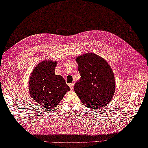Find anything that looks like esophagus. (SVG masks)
Returning <instances> with one entry per match:
<instances>
[{
    "label": "esophagus",
    "instance_id": "1",
    "mask_svg": "<svg viewBox=\"0 0 148 148\" xmlns=\"http://www.w3.org/2000/svg\"><path fill=\"white\" fill-rule=\"evenodd\" d=\"M69 86H70V89L71 90H73V88H74V84H73H73H70L69 85Z\"/></svg>",
    "mask_w": 148,
    "mask_h": 148
}]
</instances>
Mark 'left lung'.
Returning a JSON list of instances; mask_svg holds the SVG:
<instances>
[{"label": "left lung", "mask_w": 148, "mask_h": 148, "mask_svg": "<svg viewBox=\"0 0 148 148\" xmlns=\"http://www.w3.org/2000/svg\"><path fill=\"white\" fill-rule=\"evenodd\" d=\"M80 80L74 90L84 106L98 109L109 103L116 90V82L107 61L96 54L87 53L76 58Z\"/></svg>", "instance_id": "left-lung-1"}]
</instances>
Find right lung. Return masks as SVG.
Wrapping results in <instances>:
<instances>
[{
    "mask_svg": "<svg viewBox=\"0 0 148 148\" xmlns=\"http://www.w3.org/2000/svg\"><path fill=\"white\" fill-rule=\"evenodd\" d=\"M57 62L51 60L39 62L32 70L29 80L31 98L46 109L58 105L70 88L61 75L55 73Z\"/></svg>",
    "mask_w": 148,
    "mask_h": 148,
    "instance_id": "add662e5",
    "label": "right lung"
}]
</instances>
